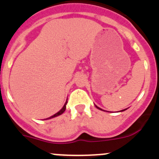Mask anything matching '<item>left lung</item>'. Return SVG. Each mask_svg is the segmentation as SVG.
I'll return each mask as SVG.
<instances>
[{
    "mask_svg": "<svg viewBox=\"0 0 159 159\" xmlns=\"http://www.w3.org/2000/svg\"><path fill=\"white\" fill-rule=\"evenodd\" d=\"M95 107H96V108H98V109H99V110H102V111H104V110H102V108H99V107H98V106H97V105H95ZM125 110H127V108H126V109H123V110L120 111H125Z\"/></svg>",
    "mask_w": 159,
    "mask_h": 159,
    "instance_id": "left-lung-1",
    "label": "left lung"
}]
</instances>
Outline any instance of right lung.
Masks as SVG:
<instances>
[{"label":"right lung","mask_w":159,"mask_h":159,"mask_svg":"<svg viewBox=\"0 0 159 159\" xmlns=\"http://www.w3.org/2000/svg\"><path fill=\"white\" fill-rule=\"evenodd\" d=\"M67 103H68V101H66V102H65V105H64L63 108H62L58 112H57V113H56V114H54V115H52V116H51V117H50V118H46L45 120H47V119H51V118H54V117H57V116H58V115H61V114H63L64 112H65V109H66V105H67Z\"/></svg>","instance_id":"add662e5"}]
</instances>
